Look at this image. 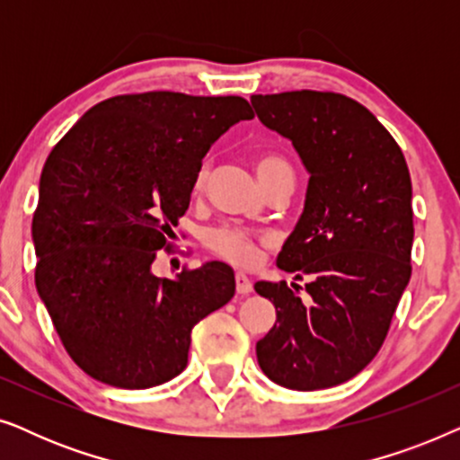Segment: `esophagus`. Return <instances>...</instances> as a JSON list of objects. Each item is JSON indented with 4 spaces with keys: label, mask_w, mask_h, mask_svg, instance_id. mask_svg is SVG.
<instances>
[{
    "label": "esophagus",
    "mask_w": 460,
    "mask_h": 460,
    "mask_svg": "<svg viewBox=\"0 0 460 460\" xmlns=\"http://www.w3.org/2000/svg\"><path fill=\"white\" fill-rule=\"evenodd\" d=\"M234 280H236V291L241 295H247V293L253 291V282H251L243 272H236Z\"/></svg>",
    "instance_id": "esophagus-1"
}]
</instances>
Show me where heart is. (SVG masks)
<instances>
[{
	"label": "heart",
	"instance_id": "1",
	"mask_svg": "<svg viewBox=\"0 0 460 460\" xmlns=\"http://www.w3.org/2000/svg\"><path fill=\"white\" fill-rule=\"evenodd\" d=\"M255 172L260 175L263 186L282 173H293L291 165H288L285 156L272 153V150H263V153L255 156ZM209 178L211 163L203 161L197 169V175H194V194H203L207 190ZM207 244H209L213 253L219 255L226 261L234 263L238 268H251L255 266L257 260H260V238L249 234V232H244L241 228H234V226H219V228H213L209 234H207Z\"/></svg>",
	"mask_w": 460,
	"mask_h": 460
}]
</instances>
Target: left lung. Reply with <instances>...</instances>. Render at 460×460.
Here are the masks:
<instances>
[{
    "mask_svg": "<svg viewBox=\"0 0 460 460\" xmlns=\"http://www.w3.org/2000/svg\"><path fill=\"white\" fill-rule=\"evenodd\" d=\"M266 128L288 137L307 172L305 207L279 268L310 279L257 282L276 324L257 341V362L297 392L349 381L385 341L411 280L412 184L404 155L367 106L335 92L257 93Z\"/></svg>",
    "mask_w": 460,
    "mask_h": 460,
    "instance_id": "left-lung-1",
    "label": "left lung"
}]
</instances>
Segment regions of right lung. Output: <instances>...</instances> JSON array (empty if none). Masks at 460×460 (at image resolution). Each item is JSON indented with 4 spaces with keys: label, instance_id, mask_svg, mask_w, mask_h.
Wrapping results in <instances>:
<instances>
[{
    "label": "right lung",
    "instance_id": "right-lung-1",
    "mask_svg": "<svg viewBox=\"0 0 460 460\" xmlns=\"http://www.w3.org/2000/svg\"><path fill=\"white\" fill-rule=\"evenodd\" d=\"M253 119L241 96L123 93L92 106L43 165L33 216L35 287L66 354L106 385L146 389L188 364L190 332L234 297L222 261L156 279L224 131Z\"/></svg>",
    "mask_w": 460,
    "mask_h": 460
}]
</instances>
